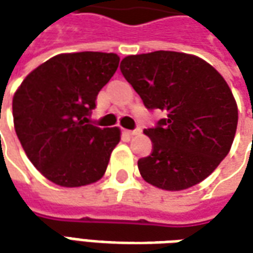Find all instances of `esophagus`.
<instances>
[{"label":"esophagus","instance_id":"esophagus-1","mask_svg":"<svg viewBox=\"0 0 253 253\" xmlns=\"http://www.w3.org/2000/svg\"><path fill=\"white\" fill-rule=\"evenodd\" d=\"M126 132L128 135H137L141 132V128H134V130H126Z\"/></svg>","mask_w":253,"mask_h":253}]
</instances>
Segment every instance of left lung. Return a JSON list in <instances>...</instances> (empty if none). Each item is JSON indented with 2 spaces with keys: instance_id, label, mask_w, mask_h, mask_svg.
Masks as SVG:
<instances>
[{
  "instance_id": "8db88e82",
  "label": "left lung",
  "mask_w": 253,
  "mask_h": 253,
  "mask_svg": "<svg viewBox=\"0 0 253 253\" xmlns=\"http://www.w3.org/2000/svg\"><path fill=\"white\" fill-rule=\"evenodd\" d=\"M121 72L148 110L167 114L145 128L153 150L138 160L143 180L167 191L205 180L228 156L239 121L222 76L201 58L176 51L128 55Z\"/></svg>"
}]
</instances>
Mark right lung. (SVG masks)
I'll list each match as a JSON object with an SVG mask.
<instances>
[{
	"instance_id": "1",
	"label": "right lung",
	"mask_w": 253,
	"mask_h": 253,
	"mask_svg": "<svg viewBox=\"0 0 253 253\" xmlns=\"http://www.w3.org/2000/svg\"><path fill=\"white\" fill-rule=\"evenodd\" d=\"M118 65L114 52L59 54L31 72L14 93L20 143L36 169L58 186H86L104 175L121 130L94 126L88 118Z\"/></svg>"
}]
</instances>
